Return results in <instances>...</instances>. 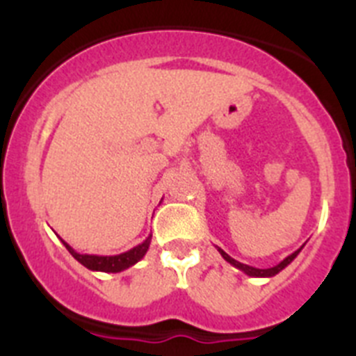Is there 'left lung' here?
I'll list each match as a JSON object with an SVG mask.
<instances>
[{
  "label": "left lung",
  "instance_id": "obj_1",
  "mask_svg": "<svg viewBox=\"0 0 356 356\" xmlns=\"http://www.w3.org/2000/svg\"><path fill=\"white\" fill-rule=\"evenodd\" d=\"M217 251L221 253V257L226 260V262H229L234 267H237L238 271H242V273H244V275L254 276V278H271V276L278 275L280 271H284L285 267H287L289 264H291L292 260H294L296 257H298V254H300L301 248H300V250H298V251H294V253H292V254H289L287 259H284L280 264H276L275 267H269V269H259V267H251V266H248V264L238 262V260L232 259V257H229L228 253H225V251H222L221 248H217Z\"/></svg>",
  "mask_w": 356,
  "mask_h": 356
}]
</instances>
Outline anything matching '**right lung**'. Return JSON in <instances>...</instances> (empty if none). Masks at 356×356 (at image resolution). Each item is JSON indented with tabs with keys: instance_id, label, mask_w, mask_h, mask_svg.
<instances>
[{
	"instance_id": "obj_1",
	"label": "right lung",
	"mask_w": 356,
	"mask_h": 356,
	"mask_svg": "<svg viewBox=\"0 0 356 356\" xmlns=\"http://www.w3.org/2000/svg\"><path fill=\"white\" fill-rule=\"evenodd\" d=\"M62 241V238H60ZM64 242V246L67 248L69 253L81 264L85 266L87 269L90 271H102V273H121L128 267L135 266V264L139 262L143 259L144 254L147 253L149 250V244H151V235L146 238L144 242H140L139 246L131 248V250L124 251V253H119V254H108V257H103V254H83V253H78L76 250H72L69 246L67 242Z\"/></svg>"
}]
</instances>
